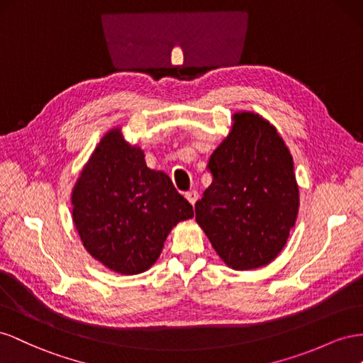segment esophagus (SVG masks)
Wrapping results in <instances>:
<instances>
[{"label": "esophagus", "mask_w": 363, "mask_h": 363, "mask_svg": "<svg viewBox=\"0 0 363 363\" xmlns=\"http://www.w3.org/2000/svg\"><path fill=\"white\" fill-rule=\"evenodd\" d=\"M185 198H187V201H189L191 205H194L196 201H198V198H199V193L196 191V190L187 191V193H185Z\"/></svg>", "instance_id": "obj_1"}]
</instances>
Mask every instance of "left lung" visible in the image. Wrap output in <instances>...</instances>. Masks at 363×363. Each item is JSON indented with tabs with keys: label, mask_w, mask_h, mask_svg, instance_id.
I'll return each mask as SVG.
<instances>
[{
	"label": "left lung",
	"mask_w": 363,
	"mask_h": 363,
	"mask_svg": "<svg viewBox=\"0 0 363 363\" xmlns=\"http://www.w3.org/2000/svg\"><path fill=\"white\" fill-rule=\"evenodd\" d=\"M206 169L213 182L194 211L216 252L240 271L271 263L299 206L292 155L283 138L257 113H235L230 135Z\"/></svg>",
	"instance_id": "left-lung-1"
}]
</instances>
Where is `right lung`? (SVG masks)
Listing matches in <instances>:
<instances>
[{"label":"right lung","mask_w":363,"mask_h":363,"mask_svg":"<svg viewBox=\"0 0 363 363\" xmlns=\"http://www.w3.org/2000/svg\"><path fill=\"white\" fill-rule=\"evenodd\" d=\"M72 220L89 254L124 275L144 272L160 257L172 228L193 217V206L144 153L106 133L74 190Z\"/></svg>","instance_id":"right-lung-1"}]
</instances>
